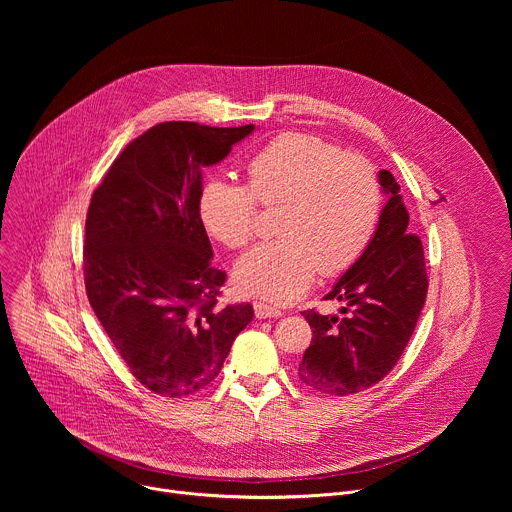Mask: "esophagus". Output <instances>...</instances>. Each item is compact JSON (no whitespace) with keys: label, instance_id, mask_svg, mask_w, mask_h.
Instances as JSON below:
<instances>
[{"label":"esophagus","instance_id":"obj_1","mask_svg":"<svg viewBox=\"0 0 512 512\" xmlns=\"http://www.w3.org/2000/svg\"><path fill=\"white\" fill-rule=\"evenodd\" d=\"M253 308H255V316H257L259 320H265V318H279V316L283 314L279 308L269 306V304H265V302H255Z\"/></svg>","mask_w":512,"mask_h":512}]
</instances>
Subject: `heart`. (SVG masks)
Returning a JSON list of instances; mask_svg holds the SVG:
<instances>
[{"label": "heart", "mask_w": 512, "mask_h": 512, "mask_svg": "<svg viewBox=\"0 0 512 512\" xmlns=\"http://www.w3.org/2000/svg\"><path fill=\"white\" fill-rule=\"evenodd\" d=\"M249 188L227 178L204 182L198 214L204 229L231 249L245 247L257 229V202L279 206L277 235L235 267L245 294L285 304L300 298L316 275L350 267L371 243L381 216V184L360 156L308 133H285L259 150Z\"/></svg>", "instance_id": "obj_1"}]
</instances>
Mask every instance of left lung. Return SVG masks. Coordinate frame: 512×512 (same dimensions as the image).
<instances>
[{
    "label": "left lung",
    "instance_id": "1",
    "mask_svg": "<svg viewBox=\"0 0 512 512\" xmlns=\"http://www.w3.org/2000/svg\"><path fill=\"white\" fill-rule=\"evenodd\" d=\"M377 176L387 196L377 231L326 296L344 302L340 314H350L304 312L314 336L298 375L328 395L344 397L379 383L403 354L427 296L423 247L407 231L399 184L389 170Z\"/></svg>",
    "mask_w": 512,
    "mask_h": 512
}]
</instances>
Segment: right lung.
<instances>
[{"label": "right lung", "instance_id": "1", "mask_svg": "<svg viewBox=\"0 0 512 512\" xmlns=\"http://www.w3.org/2000/svg\"><path fill=\"white\" fill-rule=\"evenodd\" d=\"M253 129L158 123L93 192L83 253L91 308L133 377L162 397L206 387L253 320L251 304L218 306L227 277L212 267L198 214L202 170Z\"/></svg>", "mask_w": 512, "mask_h": 512}]
</instances>
